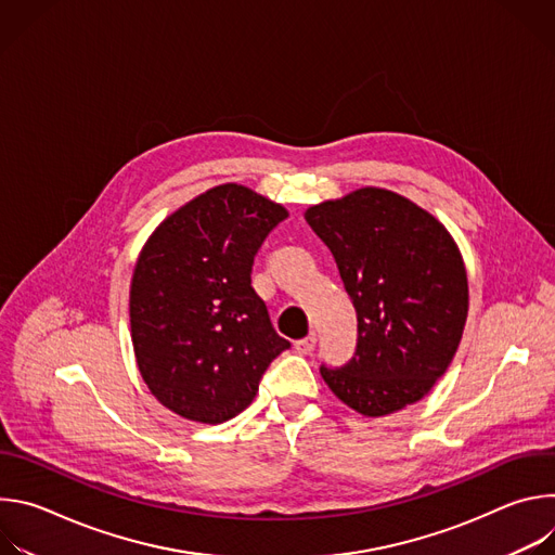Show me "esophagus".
<instances>
[{
	"label": "esophagus",
	"instance_id": "obj_1",
	"mask_svg": "<svg viewBox=\"0 0 555 555\" xmlns=\"http://www.w3.org/2000/svg\"><path fill=\"white\" fill-rule=\"evenodd\" d=\"M294 347H296V351H300V353H309V351H313V347H315V334H309V336H305V338L296 340V343H294Z\"/></svg>",
	"mask_w": 555,
	"mask_h": 555
}]
</instances>
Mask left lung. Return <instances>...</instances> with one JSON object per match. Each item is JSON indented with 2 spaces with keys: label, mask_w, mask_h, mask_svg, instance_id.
I'll return each mask as SVG.
<instances>
[{
  "label": "left lung",
  "mask_w": 555,
  "mask_h": 555,
  "mask_svg": "<svg viewBox=\"0 0 555 555\" xmlns=\"http://www.w3.org/2000/svg\"><path fill=\"white\" fill-rule=\"evenodd\" d=\"M356 307L353 358L321 375L347 406L382 417L420 402L446 373L467 319V276L448 230L384 189L305 212Z\"/></svg>",
  "instance_id": "left-lung-1"
}]
</instances>
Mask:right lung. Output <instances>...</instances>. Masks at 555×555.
Instances as JSON below:
<instances>
[{
	"label": "right lung",
	"mask_w": 555,
	"mask_h": 555,
	"mask_svg": "<svg viewBox=\"0 0 555 555\" xmlns=\"http://www.w3.org/2000/svg\"><path fill=\"white\" fill-rule=\"evenodd\" d=\"M287 217L240 184H221L167 217L144 244L129 315L138 369L173 413L221 424L250 406L289 340L253 287L266 236Z\"/></svg>",
	"instance_id": "add662e5"
}]
</instances>
